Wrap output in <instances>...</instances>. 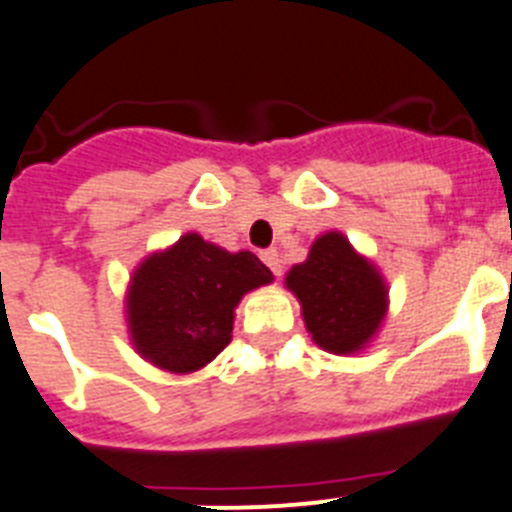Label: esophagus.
<instances>
[{
	"mask_svg": "<svg viewBox=\"0 0 512 512\" xmlns=\"http://www.w3.org/2000/svg\"><path fill=\"white\" fill-rule=\"evenodd\" d=\"M262 260H265V265L280 278V273H283V260H280L278 250H265L262 252Z\"/></svg>",
	"mask_w": 512,
	"mask_h": 512,
	"instance_id": "34e87169",
	"label": "esophagus"
}]
</instances>
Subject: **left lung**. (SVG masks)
<instances>
[{
    "mask_svg": "<svg viewBox=\"0 0 512 512\" xmlns=\"http://www.w3.org/2000/svg\"><path fill=\"white\" fill-rule=\"evenodd\" d=\"M285 288L301 303L313 344L339 357L365 352L388 316L390 288L380 267L342 232L313 239L306 260L285 275Z\"/></svg>",
    "mask_w": 512,
    "mask_h": 512,
    "instance_id": "1",
    "label": "left lung"
}]
</instances>
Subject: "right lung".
<instances>
[{
	"instance_id": "add662e5",
	"label": "right lung",
	"mask_w": 512,
	"mask_h": 512,
	"mask_svg": "<svg viewBox=\"0 0 512 512\" xmlns=\"http://www.w3.org/2000/svg\"><path fill=\"white\" fill-rule=\"evenodd\" d=\"M273 273L250 250L229 252L186 232L132 270L124 319L135 352L163 372L188 375L232 342L234 313Z\"/></svg>"
}]
</instances>
